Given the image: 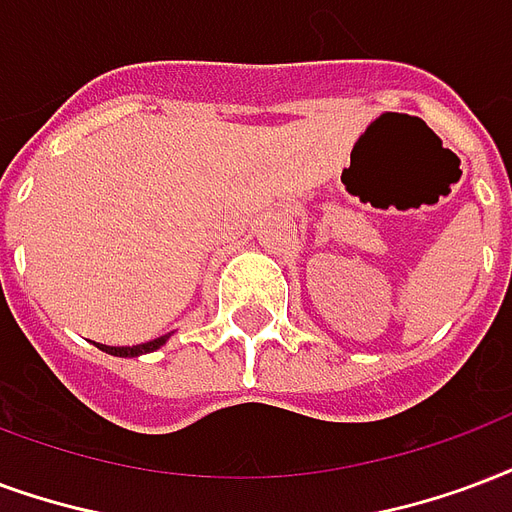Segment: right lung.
<instances>
[{
	"mask_svg": "<svg viewBox=\"0 0 512 512\" xmlns=\"http://www.w3.org/2000/svg\"><path fill=\"white\" fill-rule=\"evenodd\" d=\"M170 333L160 336V339H151L146 344H135V347H108V344H97L102 352H108V355H116V358H138V355H146V352L160 350L162 344L168 342Z\"/></svg>",
	"mask_w": 512,
	"mask_h": 512,
	"instance_id": "add662e5",
	"label": "right lung"
}]
</instances>
